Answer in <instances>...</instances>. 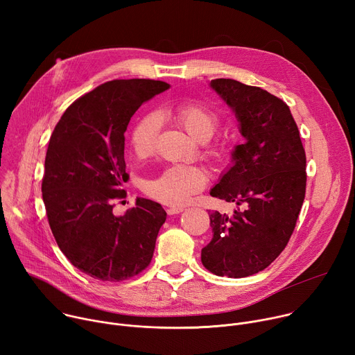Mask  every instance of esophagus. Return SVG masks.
Segmentation results:
<instances>
[{"label":"esophagus","mask_w":355,"mask_h":355,"mask_svg":"<svg viewBox=\"0 0 355 355\" xmlns=\"http://www.w3.org/2000/svg\"><path fill=\"white\" fill-rule=\"evenodd\" d=\"M184 209L182 208H168L167 209V214L168 215H178V214H181Z\"/></svg>","instance_id":"obj_1"}]
</instances>
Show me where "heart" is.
<instances>
[{
  "mask_svg": "<svg viewBox=\"0 0 355 355\" xmlns=\"http://www.w3.org/2000/svg\"><path fill=\"white\" fill-rule=\"evenodd\" d=\"M171 116L191 136L199 141L209 140L219 128V116L209 107L191 101L181 103L171 110ZM162 121L157 114H147L141 116L130 130V147L137 157H147L153 153ZM226 153L223 141L214 143L207 155L212 160H220ZM208 181L207 173L195 166L175 164L164 168L155 178L147 180L143 185L147 195L170 207H182L189 199L205 188Z\"/></svg>",
  "mask_w": 355,
  "mask_h": 355,
  "instance_id": "1",
  "label": "heart"
}]
</instances>
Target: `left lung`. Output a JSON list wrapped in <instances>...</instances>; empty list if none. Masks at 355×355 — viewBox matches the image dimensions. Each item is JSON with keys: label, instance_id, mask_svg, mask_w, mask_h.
I'll list each match as a JSON object with an SVG mask.
<instances>
[{"label": "left lung", "instance_id": "left-lung-1", "mask_svg": "<svg viewBox=\"0 0 355 355\" xmlns=\"http://www.w3.org/2000/svg\"><path fill=\"white\" fill-rule=\"evenodd\" d=\"M211 87L226 101L245 137L234 164L211 195L239 207L232 215H209L214 237L200 260L215 275L243 278L267 268L286 247L305 199L306 155L284 101L232 78Z\"/></svg>", "mask_w": 355, "mask_h": 355}]
</instances>
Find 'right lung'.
Returning <instances> with one entry per match:
<instances>
[{"instance_id":"add662e5","label":"right lung","mask_w":355,"mask_h":355,"mask_svg":"<svg viewBox=\"0 0 355 355\" xmlns=\"http://www.w3.org/2000/svg\"><path fill=\"white\" fill-rule=\"evenodd\" d=\"M164 81L112 80L66 110L49 140L42 195L49 226L69 261L87 275L119 282L148 267L167 214L157 202L114 215L128 181L125 132L144 101Z\"/></svg>"}]
</instances>
